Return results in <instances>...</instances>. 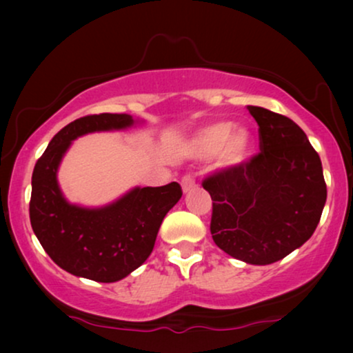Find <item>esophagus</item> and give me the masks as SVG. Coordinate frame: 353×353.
I'll list each match as a JSON object with an SVG mask.
<instances>
[{
  "label": "esophagus",
  "instance_id": "34e87169",
  "mask_svg": "<svg viewBox=\"0 0 353 353\" xmlns=\"http://www.w3.org/2000/svg\"><path fill=\"white\" fill-rule=\"evenodd\" d=\"M181 188L185 192H190L191 190H194L196 180H194V175H192V173H186V175L181 178Z\"/></svg>",
  "mask_w": 353,
  "mask_h": 353
}]
</instances>
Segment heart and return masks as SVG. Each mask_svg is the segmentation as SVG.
Segmentation results:
<instances>
[{
	"instance_id": "1",
	"label": "heart",
	"mask_w": 353,
	"mask_h": 353,
	"mask_svg": "<svg viewBox=\"0 0 353 353\" xmlns=\"http://www.w3.org/2000/svg\"><path fill=\"white\" fill-rule=\"evenodd\" d=\"M196 152L202 157H212L220 152L225 165H238L248 157L250 134L244 128H234L230 122H219L202 130L194 139Z\"/></svg>"
}]
</instances>
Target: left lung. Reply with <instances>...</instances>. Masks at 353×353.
Instances as JSON below:
<instances>
[{
	"label": "left lung",
	"instance_id": "1",
	"mask_svg": "<svg viewBox=\"0 0 353 353\" xmlns=\"http://www.w3.org/2000/svg\"><path fill=\"white\" fill-rule=\"evenodd\" d=\"M259 125L260 152L202 181L212 197L210 233L231 257L278 262L310 239L326 202L318 152L286 115L248 105Z\"/></svg>",
	"mask_w": 353,
	"mask_h": 353
}]
</instances>
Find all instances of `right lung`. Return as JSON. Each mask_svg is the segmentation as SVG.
Listing matches in <instances>:
<instances>
[{
    "instance_id": "1",
    "label": "right lung",
    "mask_w": 353,
    "mask_h": 353,
    "mask_svg": "<svg viewBox=\"0 0 353 353\" xmlns=\"http://www.w3.org/2000/svg\"><path fill=\"white\" fill-rule=\"evenodd\" d=\"M133 125L128 114L85 115L65 125L38 159L32 175L30 223L33 233L62 270L98 283L119 281L146 262L163 216L180 201L176 181L134 188L114 204L83 209L64 199L56 173L72 139L91 132Z\"/></svg>"
}]
</instances>
